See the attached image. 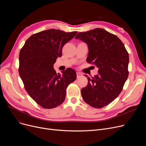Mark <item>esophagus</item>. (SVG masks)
Masks as SVG:
<instances>
[{"label": "esophagus", "instance_id": "esophagus-1", "mask_svg": "<svg viewBox=\"0 0 146 146\" xmlns=\"http://www.w3.org/2000/svg\"><path fill=\"white\" fill-rule=\"evenodd\" d=\"M76 74H77V78H79L81 77V76H82V74L80 72H77L76 73Z\"/></svg>", "mask_w": 146, "mask_h": 146}]
</instances>
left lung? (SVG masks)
<instances>
[{
  "instance_id": "obj_1",
  "label": "left lung",
  "mask_w": 146,
  "mask_h": 146,
  "mask_svg": "<svg viewBox=\"0 0 146 146\" xmlns=\"http://www.w3.org/2000/svg\"><path fill=\"white\" fill-rule=\"evenodd\" d=\"M75 38L87 44V62L98 68V74L92 79L85 74L88 84L81 90L82 98L91 106L101 108L122 90L128 76V53L119 38L102 28L79 33Z\"/></svg>"
}]
</instances>
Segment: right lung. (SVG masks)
<instances>
[{
  "instance_id": "add662e5",
  "label": "right lung",
  "mask_w": 146,
  "mask_h": 146,
  "mask_svg": "<svg viewBox=\"0 0 146 146\" xmlns=\"http://www.w3.org/2000/svg\"><path fill=\"white\" fill-rule=\"evenodd\" d=\"M77 33L55 29L42 31L31 36L20 51V77L31 98L44 108H54L62 104L68 85L76 79L73 68L57 74L53 65L62 56L64 45Z\"/></svg>"
}]
</instances>
